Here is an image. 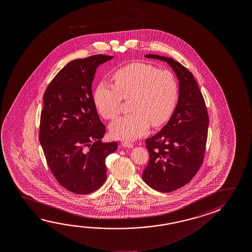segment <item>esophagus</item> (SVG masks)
Returning a JSON list of instances; mask_svg holds the SVG:
<instances>
[{
  "label": "esophagus",
  "instance_id": "esophagus-1",
  "mask_svg": "<svg viewBox=\"0 0 252 252\" xmlns=\"http://www.w3.org/2000/svg\"><path fill=\"white\" fill-rule=\"evenodd\" d=\"M122 145L126 147V148H132L133 147V144H132V142H130V141H123Z\"/></svg>",
  "mask_w": 252,
  "mask_h": 252
}]
</instances>
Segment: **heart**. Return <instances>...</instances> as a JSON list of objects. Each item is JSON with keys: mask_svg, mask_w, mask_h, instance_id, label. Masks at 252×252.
Segmentation results:
<instances>
[{"mask_svg": "<svg viewBox=\"0 0 252 252\" xmlns=\"http://www.w3.org/2000/svg\"><path fill=\"white\" fill-rule=\"evenodd\" d=\"M114 85L101 82L94 94L100 114L106 120L116 119L121 111L122 99L129 101L131 113L112 122L110 131L120 140H133L153 127L169 120L178 98L175 74L154 65L134 62L119 67L112 73Z\"/></svg>", "mask_w": 252, "mask_h": 252, "instance_id": "1", "label": "heart"}]
</instances>
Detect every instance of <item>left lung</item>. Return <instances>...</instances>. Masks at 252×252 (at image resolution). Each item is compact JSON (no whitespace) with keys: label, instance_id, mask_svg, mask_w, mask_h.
<instances>
[{"label":"left lung","instance_id":"8db88e82","mask_svg":"<svg viewBox=\"0 0 252 252\" xmlns=\"http://www.w3.org/2000/svg\"><path fill=\"white\" fill-rule=\"evenodd\" d=\"M145 57L167 62L178 79L179 96L173 115L160 132L146 140L149 161L142 175L154 190L170 192L188 184L202 165L209 118L190 71L173 59L157 54Z\"/></svg>","mask_w":252,"mask_h":252}]
</instances>
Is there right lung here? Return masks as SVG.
I'll list each match as a JSON object with an SVG mask.
<instances>
[{
  "mask_svg": "<svg viewBox=\"0 0 252 252\" xmlns=\"http://www.w3.org/2000/svg\"><path fill=\"white\" fill-rule=\"evenodd\" d=\"M113 56L95 54L67 63L43 96L39 142L54 178L66 190L89 194L106 179L105 158L118 148L103 143L101 122L92 95L95 69Z\"/></svg>",
  "mask_w": 252,
  "mask_h": 252,
  "instance_id": "obj_1",
  "label": "right lung"
}]
</instances>
